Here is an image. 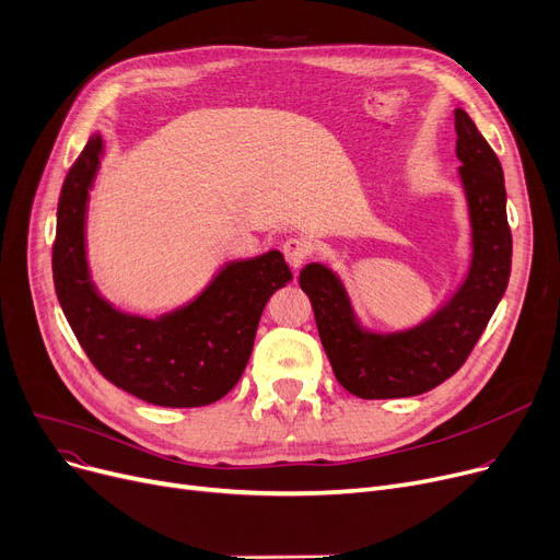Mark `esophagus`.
I'll list each match as a JSON object with an SVG mask.
<instances>
[{
    "label": "esophagus",
    "mask_w": 560,
    "mask_h": 560,
    "mask_svg": "<svg viewBox=\"0 0 560 560\" xmlns=\"http://www.w3.org/2000/svg\"><path fill=\"white\" fill-rule=\"evenodd\" d=\"M310 253H312V246L307 242H303V238H289V242L284 244V257L294 271H299L301 266L307 261Z\"/></svg>",
    "instance_id": "esophagus-1"
}]
</instances>
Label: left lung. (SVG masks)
I'll return each mask as SVG.
<instances>
[{"label":"left lung","instance_id":"obj_1","mask_svg":"<svg viewBox=\"0 0 560 560\" xmlns=\"http://www.w3.org/2000/svg\"><path fill=\"white\" fill-rule=\"evenodd\" d=\"M458 179L469 221V257L448 299L401 330L366 326L346 282L328 264L310 261L299 284L307 294L318 337L343 389L360 398H404L454 376L494 314L511 276L513 242L497 154L474 120L454 109Z\"/></svg>","mask_w":560,"mask_h":560}]
</instances>
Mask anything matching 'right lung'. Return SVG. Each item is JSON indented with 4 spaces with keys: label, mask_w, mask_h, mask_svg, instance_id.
<instances>
[{
    "label": "right lung",
    "mask_w": 560,
    "mask_h": 560,
    "mask_svg": "<svg viewBox=\"0 0 560 560\" xmlns=\"http://www.w3.org/2000/svg\"><path fill=\"white\" fill-rule=\"evenodd\" d=\"M106 152L102 131L70 168L51 253L61 310L100 374L141 401L198 408L242 378L259 316L291 271L280 250L225 261L198 294L171 312L143 316L102 296L89 259V209Z\"/></svg>",
    "instance_id": "right-lung-1"
}]
</instances>
